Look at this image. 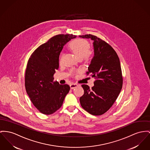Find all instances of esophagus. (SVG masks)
Returning <instances> with one entry per match:
<instances>
[{
  "mask_svg": "<svg viewBox=\"0 0 150 150\" xmlns=\"http://www.w3.org/2000/svg\"><path fill=\"white\" fill-rule=\"evenodd\" d=\"M78 86H79V85L77 84V83H71L70 85V89H74V88H77Z\"/></svg>",
  "mask_w": 150,
  "mask_h": 150,
  "instance_id": "1",
  "label": "esophagus"
}]
</instances>
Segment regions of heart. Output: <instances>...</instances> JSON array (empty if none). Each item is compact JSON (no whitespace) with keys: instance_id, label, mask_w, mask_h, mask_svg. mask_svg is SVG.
<instances>
[{"instance_id":"obj_1","label":"heart","mask_w":150,"mask_h":150,"mask_svg":"<svg viewBox=\"0 0 150 150\" xmlns=\"http://www.w3.org/2000/svg\"><path fill=\"white\" fill-rule=\"evenodd\" d=\"M89 42L85 39H77L73 40L70 43V48L71 51L78 57L79 59L89 60L92 57V52L89 50ZM62 55L60 57V60ZM75 74V72H73Z\"/></svg>"}]
</instances>
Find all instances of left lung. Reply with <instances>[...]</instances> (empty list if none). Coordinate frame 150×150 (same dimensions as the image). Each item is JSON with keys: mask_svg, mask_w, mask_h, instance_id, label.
Segmentation results:
<instances>
[{"mask_svg": "<svg viewBox=\"0 0 150 150\" xmlns=\"http://www.w3.org/2000/svg\"><path fill=\"white\" fill-rule=\"evenodd\" d=\"M80 38L93 40L94 55L88 67L87 75L91 74L96 79L90 89L82 85L83 95L80 98L84 110L93 115L105 113L118 98L123 85L120 59L114 50L105 41L92 35Z\"/></svg>", "mask_w": 150, "mask_h": 150, "instance_id": "1", "label": "left lung"}]
</instances>
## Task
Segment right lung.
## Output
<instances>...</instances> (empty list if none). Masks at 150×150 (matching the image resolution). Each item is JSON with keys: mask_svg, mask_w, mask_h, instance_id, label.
<instances>
[{"mask_svg": "<svg viewBox=\"0 0 150 150\" xmlns=\"http://www.w3.org/2000/svg\"><path fill=\"white\" fill-rule=\"evenodd\" d=\"M76 36L58 35L41 45L31 54L25 73V87L33 105L41 113L50 115L61 107L70 90L67 85L54 81L64 46Z\"/></svg>", "mask_w": 150, "mask_h": 150, "instance_id": "1", "label": "right lung"}]
</instances>
